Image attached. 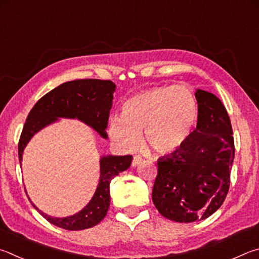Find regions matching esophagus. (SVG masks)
<instances>
[{"label":"esophagus","instance_id":"34e87169","mask_svg":"<svg viewBox=\"0 0 259 259\" xmlns=\"http://www.w3.org/2000/svg\"><path fill=\"white\" fill-rule=\"evenodd\" d=\"M141 161H142V157H141V156H139V155H135V156L133 157L132 166H133V167H137V166H138Z\"/></svg>","mask_w":259,"mask_h":259}]
</instances>
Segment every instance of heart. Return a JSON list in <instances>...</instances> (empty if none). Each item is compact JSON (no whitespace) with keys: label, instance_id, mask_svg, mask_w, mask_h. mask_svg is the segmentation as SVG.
Here are the masks:
<instances>
[{"label":"heart","instance_id":"heart-1","mask_svg":"<svg viewBox=\"0 0 259 259\" xmlns=\"http://www.w3.org/2000/svg\"><path fill=\"white\" fill-rule=\"evenodd\" d=\"M198 100L185 85L157 86L135 94L122 103L121 115H112L108 133L124 151H132L141 142L156 152L169 153L187 142L197 124Z\"/></svg>","mask_w":259,"mask_h":259}]
</instances>
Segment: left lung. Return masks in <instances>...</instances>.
<instances>
[{"mask_svg": "<svg viewBox=\"0 0 259 259\" xmlns=\"http://www.w3.org/2000/svg\"><path fill=\"white\" fill-rule=\"evenodd\" d=\"M197 128L182 147L158 160L152 201L160 214L179 223L205 220L224 202L234 159L232 126L224 104L196 91Z\"/></svg>", "mask_w": 259, "mask_h": 259, "instance_id": "left-lung-1", "label": "left lung"}]
</instances>
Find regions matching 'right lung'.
<instances>
[{
	"label": "right lung",
	"mask_w": 259,
	"mask_h": 259,
	"mask_svg": "<svg viewBox=\"0 0 259 259\" xmlns=\"http://www.w3.org/2000/svg\"><path fill=\"white\" fill-rule=\"evenodd\" d=\"M116 85L111 80L76 79L66 81L40 98L27 117L18 143V156L21 165L22 153L27 143L45 126L57 121L58 118H71L85 122L101 135L108 138L107 126L112 106ZM132 156H103L100 159V179L94 196L77 214L63 219L51 217L40 211L31 200V205L45 220L58 228L79 231L93 228L107 215L110 206L111 180L132 164Z\"/></svg>",
	"instance_id": "add662e5"
}]
</instances>
